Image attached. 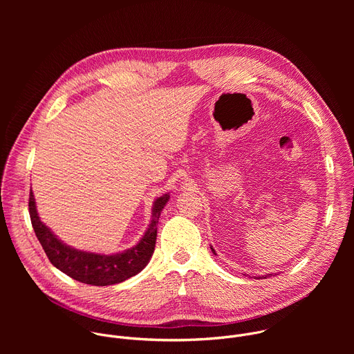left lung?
<instances>
[{
  "label": "left lung",
  "mask_w": 354,
  "mask_h": 354,
  "mask_svg": "<svg viewBox=\"0 0 354 354\" xmlns=\"http://www.w3.org/2000/svg\"><path fill=\"white\" fill-rule=\"evenodd\" d=\"M212 252H213L214 255H217V254H216V250H214L213 248H212ZM270 276H272V274H266V276H262V277H263V279H266V277H270ZM258 279H261V277H258Z\"/></svg>",
  "instance_id": "8db88e82"
}]
</instances>
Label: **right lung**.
Returning <instances> with one entry per match:
<instances>
[{
  "mask_svg": "<svg viewBox=\"0 0 354 354\" xmlns=\"http://www.w3.org/2000/svg\"><path fill=\"white\" fill-rule=\"evenodd\" d=\"M168 200L169 193L156 198L151 212V223L137 245L112 255L80 250L59 239L52 230L40 221L32 190L29 194V214L35 234L53 266L85 284L112 286L136 276L148 265L154 254L158 220Z\"/></svg>",
  "mask_w": 354,
  "mask_h": 354,
  "instance_id": "1",
  "label": "right lung"
}]
</instances>
